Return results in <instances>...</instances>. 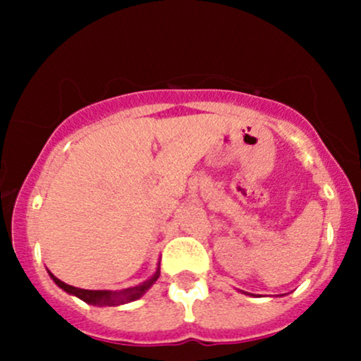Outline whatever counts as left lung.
Returning a JSON list of instances; mask_svg holds the SVG:
<instances>
[{
    "mask_svg": "<svg viewBox=\"0 0 361 361\" xmlns=\"http://www.w3.org/2000/svg\"><path fill=\"white\" fill-rule=\"evenodd\" d=\"M251 295H252V293H251Z\"/></svg>",
    "mask_w": 361,
    "mask_h": 361,
    "instance_id": "obj_1",
    "label": "left lung"
}]
</instances>
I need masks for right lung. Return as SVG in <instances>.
I'll return each instance as SVG.
<instances>
[{"label":"right lung","mask_w":361,"mask_h":361,"mask_svg":"<svg viewBox=\"0 0 361 361\" xmlns=\"http://www.w3.org/2000/svg\"><path fill=\"white\" fill-rule=\"evenodd\" d=\"M49 275H51V279L54 280V283H56L57 287L64 290V292L71 293V295H74V297H78V299H81L82 302H86V304L98 305V307H103V305H105V307L106 305H109V307H115V305L128 304V302H134V300L140 299V297H142L144 293H146L147 290L154 285V281L159 279V267H157L156 273L149 280L135 285V287L115 290V292L114 290L78 288V287H73V285H68V283H64V281H61L57 276H54L51 271H49Z\"/></svg>","instance_id":"1"}]
</instances>
